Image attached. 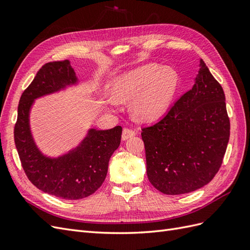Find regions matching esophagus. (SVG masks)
Segmentation results:
<instances>
[{"mask_svg":"<svg viewBox=\"0 0 250 250\" xmlns=\"http://www.w3.org/2000/svg\"><path fill=\"white\" fill-rule=\"evenodd\" d=\"M136 135V132L133 131L131 129H124V132H123V135H121V138H123V140H126L129 139L131 137H134Z\"/></svg>","mask_w":250,"mask_h":250,"instance_id":"34e87169","label":"esophagus"}]
</instances>
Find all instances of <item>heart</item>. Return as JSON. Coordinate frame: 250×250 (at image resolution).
Listing matches in <instances>:
<instances>
[{
  "label": "heart",
  "mask_w": 250,
  "mask_h": 250,
  "mask_svg": "<svg viewBox=\"0 0 250 250\" xmlns=\"http://www.w3.org/2000/svg\"><path fill=\"white\" fill-rule=\"evenodd\" d=\"M178 88L174 69L146 64L120 75L115 80L112 104L133 100V112L142 120H156L169 110Z\"/></svg>",
  "instance_id": "heart-1"
}]
</instances>
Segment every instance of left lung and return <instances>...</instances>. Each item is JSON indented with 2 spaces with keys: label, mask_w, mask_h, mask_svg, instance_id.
Segmentation results:
<instances>
[{
  "label": "left lung",
  "mask_w": 250,
  "mask_h": 250,
  "mask_svg": "<svg viewBox=\"0 0 250 250\" xmlns=\"http://www.w3.org/2000/svg\"><path fill=\"white\" fill-rule=\"evenodd\" d=\"M229 135L225 94L201 59L190 91L156 124L143 127L150 183L168 195L204 187L221 168Z\"/></svg>",
  "instance_id": "8db88e82"
}]
</instances>
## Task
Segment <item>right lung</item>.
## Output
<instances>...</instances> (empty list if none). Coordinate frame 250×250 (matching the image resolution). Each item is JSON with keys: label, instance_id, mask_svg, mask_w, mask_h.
<instances>
[{"label": "right lung", "instance_id": "add662e5", "mask_svg": "<svg viewBox=\"0 0 250 250\" xmlns=\"http://www.w3.org/2000/svg\"><path fill=\"white\" fill-rule=\"evenodd\" d=\"M77 83L78 78L68 60L44 64L21 96L15 125L16 148L28 180L38 189L63 200H80L100 188L123 133L120 125L110 130L89 129L82 142L66 154H43L30 131L31 106L36 99Z\"/></svg>", "mask_w": 250, "mask_h": 250}]
</instances>
